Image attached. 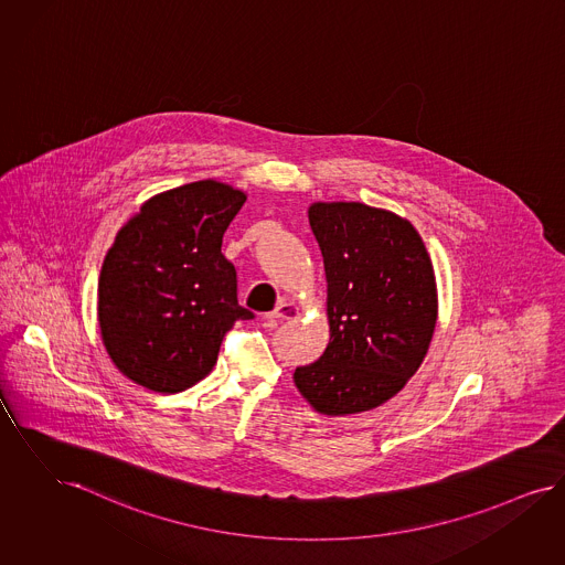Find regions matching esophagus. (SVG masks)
<instances>
[{"mask_svg":"<svg viewBox=\"0 0 565 565\" xmlns=\"http://www.w3.org/2000/svg\"><path fill=\"white\" fill-rule=\"evenodd\" d=\"M297 313H299V308L291 303V301H280L278 306H276V310L270 313V318H276V320H292V318H297Z\"/></svg>","mask_w":565,"mask_h":565,"instance_id":"34e87169","label":"esophagus"}]
</instances>
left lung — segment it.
<instances>
[{"label": "left lung", "mask_w": 565, "mask_h": 565, "mask_svg": "<svg viewBox=\"0 0 565 565\" xmlns=\"http://www.w3.org/2000/svg\"><path fill=\"white\" fill-rule=\"evenodd\" d=\"M327 276L329 345L292 373L316 413L373 411L423 364L438 322V285L417 228L394 211L355 201L308 210Z\"/></svg>", "instance_id": "left-lung-1"}]
</instances>
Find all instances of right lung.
Wrapping results in <instances>:
<instances>
[{"label":"right lung","mask_w":565,"mask_h":565,"mask_svg":"<svg viewBox=\"0 0 565 565\" xmlns=\"http://www.w3.org/2000/svg\"><path fill=\"white\" fill-rule=\"evenodd\" d=\"M247 192L201 180L159 192L115 234L98 278V327L119 373L157 394L210 375L238 318L222 238Z\"/></svg>","instance_id":"1"}]
</instances>
